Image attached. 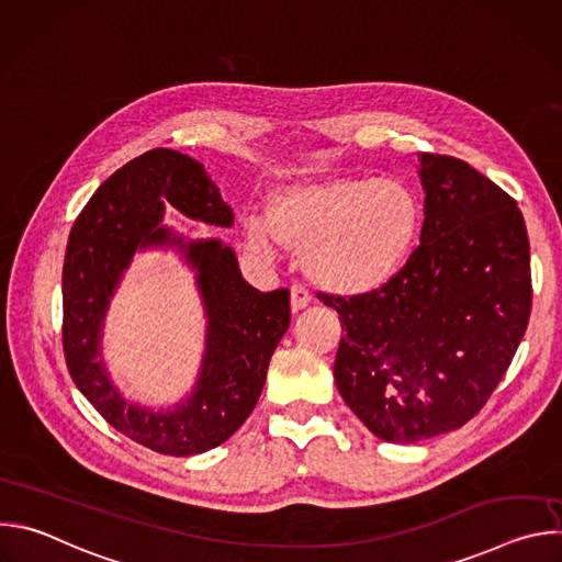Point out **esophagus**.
Segmentation results:
<instances>
[{"label":"esophagus","mask_w":562,"mask_h":562,"mask_svg":"<svg viewBox=\"0 0 562 562\" xmlns=\"http://www.w3.org/2000/svg\"><path fill=\"white\" fill-rule=\"evenodd\" d=\"M308 304H311V293H308L304 286L293 284V286H291V308H293V313L302 311V308L308 306Z\"/></svg>","instance_id":"obj_1"}]
</instances>
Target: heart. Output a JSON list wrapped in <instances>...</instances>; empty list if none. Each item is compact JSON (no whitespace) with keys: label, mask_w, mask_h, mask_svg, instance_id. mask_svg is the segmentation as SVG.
<instances>
[{"label":"heart","mask_w":562,"mask_h":562,"mask_svg":"<svg viewBox=\"0 0 562 562\" xmlns=\"http://www.w3.org/2000/svg\"><path fill=\"white\" fill-rule=\"evenodd\" d=\"M420 228L423 206L405 184L329 178L280 189L269 217L247 222V237L265 256L278 245L302 251L304 271L317 286L358 297L403 273Z\"/></svg>","instance_id":"heart-1"}]
</instances>
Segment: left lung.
<instances>
[{
  "mask_svg": "<svg viewBox=\"0 0 562 562\" xmlns=\"http://www.w3.org/2000/svg\"><path fill=\"white\" fill-rule=\"evenodd\" d=\"M420 247L389 286L317 293L340 313L334 378L384 442L427 440L471 420L529 323V237L516 200L462 159L420 153Z\"/></svg>",
  "mask_w": 562,
  "mask_h": 562,
  "instance_id": "left-lung-1",
  "label": "left lung"
}]
</instances>
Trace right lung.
<instances>
[{
  "label": "right lung",
  "instance_id": "1",
  "mask_svg": "<svg viewBox=\"0 0 562 562\" xmlns=\"http://www.w3.org/2000/svg\"><path fill=\"white\" fill-rule=\"evenodd\" d=\"M165 204L195 222L233 226L231 206L198 159L171 148L131 159L95 191L68 235L61 338L72 382L111 427L157 453L184 458L222 445L251 416L291 308L289 289H254L222 239H187L167 226ZM150 248H176L196 271L207 315L199 380L167 411L131 404L101 358L110 297L134 254Z\"/></svg>",
  "mask_w": 562,
  "mask_h": 562
}]
</instances>
